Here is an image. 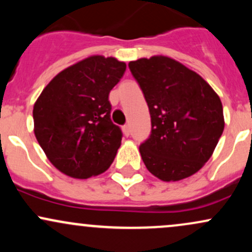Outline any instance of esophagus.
<instances>
[{
    "instance_id": "1",
    "label": "esophagus",
    "mask_w": 252,
    "mask_h": 252,
    "mask_svg": "<svg viewBox=\"0 0 252 252\" xmlns=\"http://www.w3.org/2000/svg\"><path fill=\"white\" fill-rule=\"evenodd\" d=\"M122 130H123V134L126 136H129L130 135V126L128 124H126V126H122Z\"/></svg>"
}]
</instances>
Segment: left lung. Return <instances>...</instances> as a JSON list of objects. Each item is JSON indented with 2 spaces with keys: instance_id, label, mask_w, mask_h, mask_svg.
I'll return each instance as SVG.
<instances>
[{
  "instance_id": "left-lung-1",
  "label": "left lung",
  "mask_w": 252,
  "mask_h": 252,
  "mask_svg": "<svg viewBox=\"0 0 252 252\" xmlns=\"http://www.w3.org/2000/svg\"><path fill=\"white\" fill-rule=\"evenodd\" d=\"M148 104L152 131L140 146L147 169L162 181L193 175L224 130L220 98L202 78L168 57L129 63Z\"/></svg>"
}]
</instances>
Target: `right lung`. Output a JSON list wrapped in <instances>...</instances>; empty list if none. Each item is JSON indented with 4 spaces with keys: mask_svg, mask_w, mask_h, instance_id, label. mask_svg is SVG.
Instances as JSON below:
<instances>
[{
    "mask_svg": "<svg viewBox=\"0 0 252 252\" xmlns=\"http://www.w3.org/2000/svg\"><path fill=\"white\" fill-rule=\"evenodd\" d=\"M126 68L112 57H89L58 73L36 99L34 134L63 174L88 179L114 161L123 135L110 118L109 94Z\"/></svg>",
    "mask_w": 252,
    "mask_h": 252,
    "instance_id": "right-lung-1",
    "label": "right lung"
}]
</instances>
